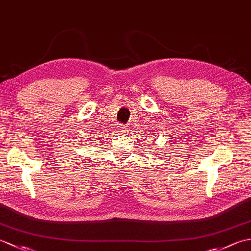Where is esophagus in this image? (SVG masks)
<instances>
[{
	"instance_id": "esophagus-1",
	"label": "esophagus",
	"mask_w": 251,
	"mask_h": 251,
	"mask_svg": "<svg viewBox=\"0 0 251 251\" xmlns=\"http://www.w3.org/2000/svg\"><path fill=\"white\" fill-rule=\"evenodd\" d=\"M117 132H119L120 135H125L126 134V126L123 124L117 125Z\"/></svg>"
}]
</instances>
